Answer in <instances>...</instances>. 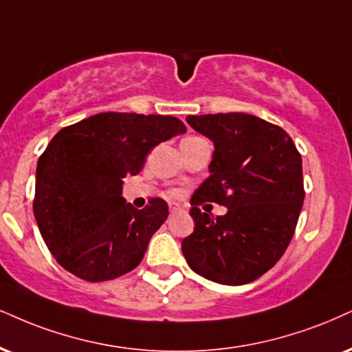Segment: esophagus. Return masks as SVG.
Segmentation results:
<instances>
[{"mask_svg": "<svg viewBox=\"0 0 352 352\" xmlns=\"http://www.w3.org/2000/svg\"><path fill=\"white\" fill-rule=\"evenodd\" d=\"M179 210H181V207L176 206V204H171V206H169V212H171V214H176V212H179Z\"/></svg>", "mask_w": 352, "mask_h": 352, "instance_id": "1", "label": "esophagus"}]
</instances>
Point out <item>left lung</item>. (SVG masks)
Segmentation results:
<instances>
[{"label":"left lung","mask_w":352,"mask_h":352,"mask_svg":"<svg viewBox=\"0 0 352 352\" xmlns=\"http://www.w3.org/2000/svg\"><path fill=\"white\" fill-rule=\"evenodd\" d=\"M214 142L210 176L190 197L196 228L181 243L186 261L206 279L248 284L282 258L292 240L303 197L302 156L279 125L245 112L188 116ZM206 201L229 210L217 219Z\"/></svg>","instance_id":"1"}]
</instances>
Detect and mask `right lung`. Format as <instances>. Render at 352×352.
<instances>
[{"mask_svg":"<svg viewBox=\"0 0 352 352\" xmlns=\"http://www.w3.org/2000/svg\"><path fill=\"white\" fill-rule=\"evenodd\" d=\"M173 116L101 112L56 132L37 163L34 215L47 248L88 282L127 274L143 259L168 204L135 209L122 197L125 176L142 171L158 143L184 133Z\"/></svg>","mask_w":352,"mask_h":352,"instance_id":"add662e5","label":"right lung"}]
</instances>
